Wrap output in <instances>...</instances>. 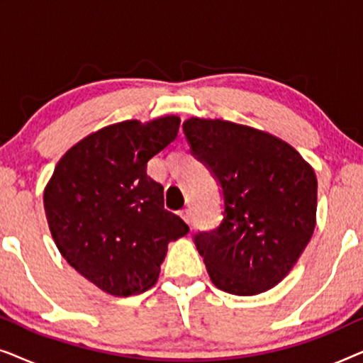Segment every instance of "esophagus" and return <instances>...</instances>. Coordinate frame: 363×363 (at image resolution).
<instances>
[{
  "instance_id": "34e87169",
  "label": "esophagus",
  "mask_w": 363,
  "mask_h": 363,
  "mask_svg": "<svg viewBox=\"0 0 363 363\" xmlns=\"http://www.w3.org/2000/svg\"><path fill=\"white\" fill-rule=\"evenodd\" d=\"M180 216H182V220L186 223V225H190V223H191L190 210H186V208H185V210H182V211H180Z\"/></svg>"
}]
</instances>
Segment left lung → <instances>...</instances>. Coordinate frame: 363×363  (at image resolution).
<instances>
[{"instance_id":"8db88e82","label":"left lung","mask_w":363,"mask_h":363,"mask_svg":"<svg viewBox=\"0 0 363 363\" xmlns=\"http://www.w3.org/2000/svg\"><path fill=\"white\" fill-rule=\"evenodd\" d=\"M183 132L225 200L221 225L195 235L211 282L235 296L272 289L314 233V168L287 142L241 123L191 117Z\"/></svg>"}]
</instances>
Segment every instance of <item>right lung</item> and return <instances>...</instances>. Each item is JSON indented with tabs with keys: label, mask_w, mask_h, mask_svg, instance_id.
I'll return each instance as SVG.
<instances>
[{
	"label": "right lung",
	"mask_w": 363,
	"mask_h": 363,
	"mask_svg": "<svg viewBox=\"0 0 363 363\" xmlns=\"http://www.w3.org/2000/svg\"><path fill=\"white\" fill-rule=\"evenodd\" d=\"M178 128L177 116L104 127L64 153L44 188L59 252L107 294L150 289L168 242L190 231L165 210L163 186L147 175L148 160L175 140Z\"/></svg>",
	"instance_id": "add662e5"
}]
</instances>
